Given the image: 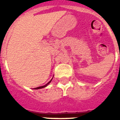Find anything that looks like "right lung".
Returning a JSON list of instances; mask_svg holds the SVG:
<instances>
[{"label":"right lung","mask_w":120,"mask_h":120,"mask_svg":"<svg viewBox=\"0 0 120 120\" xmlns=\"http://www.w3.org/2000/svg\"><path fill=\"white\" fill-rule=\"evenodd\" d=\"M51 81H52V80H51L50 81V82H49V83H47V84H46V85H44V86H39V87H37V88H35L34 89H40V88H44V87H45V86H47L48 85H49V84L50 83V82H51Z\"/></svg>","instance_id":"add662e5"}]
</instances>
